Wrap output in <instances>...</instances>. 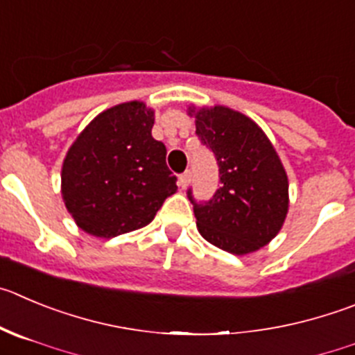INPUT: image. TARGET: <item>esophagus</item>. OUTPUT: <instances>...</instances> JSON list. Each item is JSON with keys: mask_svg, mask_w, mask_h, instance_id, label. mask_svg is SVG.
I'll return each instance as SVG.
<instances>
[{"mask_svg": "<svg viewBox=\"0 0 355 355\" xmlns=\"http://www.w3.org/2000/svg\"><path fill=\"white\" fill-rule=\"evenodd\" d=\"M189 182H191V171H184V173L178 177V185H180L182 189H185L189 185Z\"/></svg>", "mask_w": 355, "mask_h": 355, "instance_id": "obj_1", "label": "esophagus"}]
</instances>
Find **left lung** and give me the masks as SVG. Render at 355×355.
<instances>
[{
  "label": "left lung",
  "mask_w": 355,
  "mask_h": 355,
  "mask_svg": "<svg viewBox=\"0 0 355 355\" xmlns=\"http://www.w3.org/2000/svg\"><path fill=\"white\" fill-rule=\"evenodd\" d=\"M196 135L214 154L220 182L208 201L187 189L198 231L236 256L264 247L289 208L287 175L270 140L256 122L226 107L196 112Z\"/></svg>",
  "instance_id": "8db88e82"
}]
</instances>
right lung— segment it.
Returning <instances> with one entry per match:
<instances>
[{
    "mask_svg": "<svg viewBox=\"0 0 355 355\" xmlns=\"http://www.w3.org/2000/svg\"><path fill=\"white\" fill-rule=\"evenodd\" d=\"M154 112L122 103L99 114L62 164V198L85 233L114 238L147 226L177 191L166 147L152 138Z\"/></svg>",
    "mask_w": 355,
    "mask_h": 355,
    "instance_id": "obj_1",
    "label": "right lung"
}]
</instances>
